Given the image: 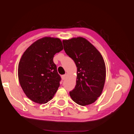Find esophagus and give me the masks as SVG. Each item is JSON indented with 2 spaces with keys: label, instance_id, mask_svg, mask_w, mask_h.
I'll list each match as a JSON object with an SVG mask.
<instances>
[{
  "label": "esophagus",
  "instance_id": "esophagus-1",
  "mask_svg": "<svg viewBox=\"0 0 134 134\" xmlns=\"http://www.w3.org/2000/svg\"><path fill=\"white\" fill-rule=\"evenodd\" d=\"M67 75V74H64V75H63L62 76V80H65V79H66Z\"/></svg>",
  "mask_w": 134,
  "mask_h": 134
}]
</instances>
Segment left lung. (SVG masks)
Masks as SVG:
<instances>
[{
	"label": "left lung",
	"mask_w": 134,
	"mask_h": 134,
	"mask_svg": "<svg viewBox=\"0 0 134 134\" xmlns=\"http://www.w3.org/2000/svg\"><path fill=\"white\" fill-rule=\"evenodd\" d=\"M66 54L77 68L76 85L70 92L72 100L85 106L94 103L103 92L106 68L99 51L85 38L74 37L63 40Z\"/></svg>",
	"instance_id": "obj_1"
}]
</instances>
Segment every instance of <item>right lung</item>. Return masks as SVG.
I'll use <instances>...</instances> for the list:
<instances>
[{
  "instance_id": "1",
  "label": "right lung",
  "mask_w": 134,
  "mask_h": 134,
  "mask_svg": "<svg viewBox=\"0 0 134 134\" xmlns=\"http://www.w3.org/2000/svg\"><path fill=\"white\" fill-rule=\"evenodd\" d=\"M63 49L60 38L44 37L29 46L21 56L19 82L26 96L35 103H47L59 88L61 77L53 57Z\"/></svg>"
}]
</instances>
